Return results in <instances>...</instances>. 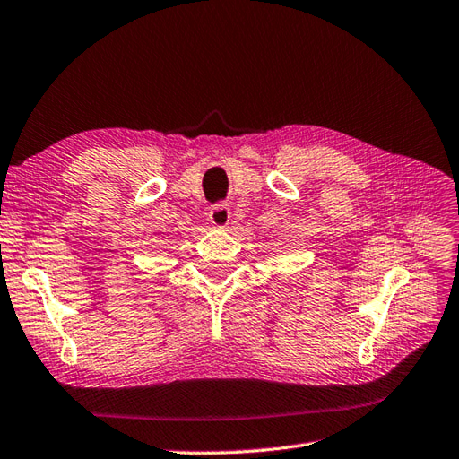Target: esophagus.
I'll use <instances>...</instances> for the list:
<instances>
[{
	"instance_id": "obj_1",
	"label": "esophagus",
	"mask_w": 459,
	"mask_h": 459,
	"mask_svg": "<svg viewBox=\"0 0 459 459\" xmlns=\"http://www.w3.org/2000/svg\"><path fill=\"white\" fill-rule=\"evenodd\" d=\"M230 218H231V211H230V204L226 203H218L211 208V212H208V220H211V224L216 228H226L230 224Z\"/></svg>"
}]
</instances>
